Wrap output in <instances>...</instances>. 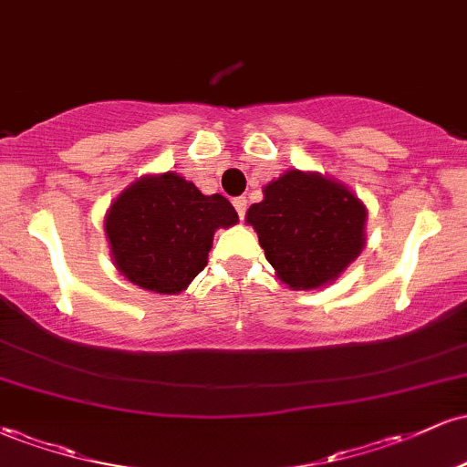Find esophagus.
Here are the masks:
<instances>
[{
	"mask_svg": "<svg viewBox=\"0 0 467 467\" xmlns=\"http://www.w3.org/2000/svg\"><path fill=\"white\" fill-rule=\"evenodd\" d=\"M233 206H234V211H237V215L244 219L245 211H248V200H245V197H234Z\"/></svg>",
	"mask_w": 467,
	"mask_h": 467,
	"instance_id": "34e87169",
	"label": "esophagus"
}]
</instances>
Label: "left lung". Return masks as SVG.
<instances>
[{"instance_id": "obj_1", "label": "left lung", "mask_w": 467, "mask_h": 467, "mask_svg": "<svg viewBox=\"0 0 467 467\" xmlns=\"http://www.w3.org/2000/svg\"><path fill=\"white\" fill-rule=\"evenodd\" d=\"M245 223L259 234L278 281L305 292L331 285L367 244L364 202L318 171L289 169L265 184Z\"/></svg>"}]
</instances>
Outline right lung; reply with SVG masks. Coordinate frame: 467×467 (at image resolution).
<instances>
[{"label":"right lung","instance_id":"obj_1","mask_svg":"<svg viewBox=\"0 0 467 467\" xmlns=\"http://www.w3.org/2000/svg\"><path fill=\"white\" fill-rule=\"evenodd\" d=\"M239 222L226 197L203 195L175 171L142 175L111 202L105 237L111 261L133 285L180 294L208 264L215 230Z\"/></svg>","mask_w":467,"mask_h":467}]
</instances>
